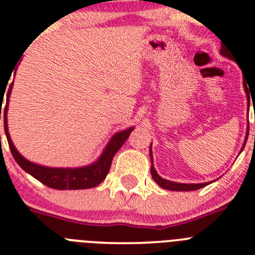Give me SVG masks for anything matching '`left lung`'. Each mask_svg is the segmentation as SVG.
<instances>
[{"label": "left lung", "mask_w": 255, "mask_h": 255, "mask_svg": "<svg viewBox=\"0 0 255 255\" xmlns=\"http://www.w3.org/2000/svg\"><path fill=\"white\" fill-rule=\"evenodd\" d=\"M221 53L223 54V56L229 57V58H231V54L228 53V49H223V47H222V48H221ZM244 90H246L247 97H248V103H249V91H248V88H247V86H244ZM248 134H249V125H248V132H247L246 142H247V139H248ZM150 145H152V144H150ZM244 145H246V144H243V148H244ZM243 148H242V150H243ZM149 155H150V162H152V167H150V174H152V178L155 180V182H157V184L159 185V187L164 188V189L180 190V192H184V190H196V189H199V188H203V187H206V185L209 184V183H201V184H184V183H175V182H170V180L164 179V178H162V177H159V175H158V173L155 172L154 167H153L152 147H150Z\"/></svg>", "instance_id": "left-lung-1"}]
</instances>
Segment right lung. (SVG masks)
<instances>
[{
    "label": "right lung",
    "mask_w": 255,
    "mask_h": 255,
    "mask_svg": "<svg viewBox=\"0 0 255 255\" xmlns=\"http://www.w3.org/2000/svg\"><path fill=\"white\" fill-rule=\"evenodd\" d=\"M11 91H12V83L8 88L6 106H4V113H3L4 133H6L9 149H11V153L12 155H13L14 160L18 163V165L24 170V172L29 173L32 177H34L37 180L43 183V184L47 185V187L53 188V189H59V190L87 189V188H92V187H96V185H98L106 177H107L108 172H110L111 164H112L113 157H115L116 153L120 150V148L125 144L126 140L128 139V137H129L133 128H128V129L122 130V132L116 133V134L112 137V139L110 140L107 147H106L105 152L102 153L100 159H98L96 163H93V164L87 165V167H82V168L42 167V165L34 164V163L29 162V160H27L26 158L22 157V155L18 153V150L14 148L13 143H12L11 140V137H9L8 128H7V106H8V97L9 95H11ZM0 120H1V111H0Z\"/></svg>",
    "instance_id": "obj_1"
}]
</instances>
